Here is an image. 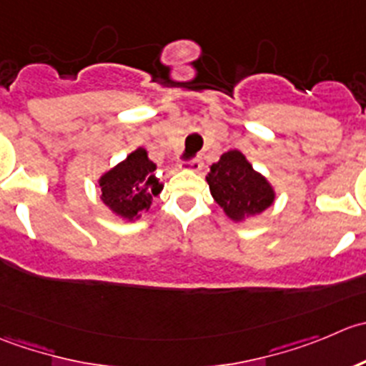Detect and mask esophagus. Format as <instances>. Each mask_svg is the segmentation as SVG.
Listing matches in <instances>:
<instances>
[{"mask_svg": "<svg viewBox=\"0 0 366 366\" xmlns=\"http://www.w3.org/2000/svg\"><path fill=\"white\" fill-rule=\"evenodd\" d=\"M183 167L190 169V171H194V172H199L202 169V160L201 158H195V160L188 162V164H183Z\"/></svg>", "mask_w": 366, "mask_h": 366, "instance_id": "esophagus-1", "label": "esophagus"}]
</instances>
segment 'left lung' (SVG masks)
Listing matches in <instances>:
<instances>
[{
	"label": "left lung",
	"mask_w": 366,
	"mask_h": 366,
	"mask_svg": "<svg viewBox=\"0 0 366 366\" xmlns=\"http://www.w3.org/2000/svg\"><path fill=\"white\" fill-rule=\"evenodd\" d=\"M212 197L233 222H245L259 215L276 201V190L269 179L251 165L238 149L224 153L206 174Z\"/></svg>",
	"instance_id": "1"
}]
</instances>
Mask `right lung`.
I'll list each match as a JSON object with an SVG mask.
<instances>
[{
	"mask_svg": "<svg viewBox=\"0 0 366 366\" xmlns=\"http://www.w3.org/2000/svg\"><path fill=\"white\" fill-rule=\"evenodd\" d=\"M101 202L124 222H135L151 208L153 197L160 195L164 183L157 178V164L144 147H137L110 171L97 179Z\"/></svg>",
	"mask_w": 366,
	"mask_h": 366,
	"instance_id": "right-lung-1",
	"label": "right lung"
}]
</instances>
